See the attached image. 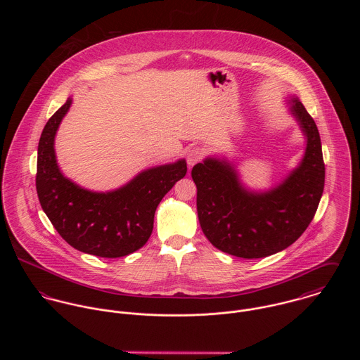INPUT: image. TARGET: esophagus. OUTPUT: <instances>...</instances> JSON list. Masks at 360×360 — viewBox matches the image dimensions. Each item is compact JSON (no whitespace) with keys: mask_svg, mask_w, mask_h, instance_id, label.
<instances>
[{"mask_svg":"<svg viewBox=\"0 0 360 360\" xmlns=\"http://www.w3.org/2000/svg\"><path fill=\"white\" fill-rule=\"evenodd\" d=\"M204 154H205L204 150L200 148V147L191 148V150L188 151V154H187V163H188V166H194L195 163H198L200 160H202Z\"/></svg>","mask_w":360,"mask_h":360,"instance_id":"1","label":"esophagus"}]
</instances>
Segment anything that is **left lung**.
<instances>
[{"instance_id": "8db88e82", "label": "left lung", "mask_w": 360, "mask_h": 360, "mask_svg": "<svg viewBox=\"0 0 360 360\" xmlns=\"http://www.w3.org/2000/svg\"><path fill=\"white\" fill-rule=\"evenodd\" d=\"M290 101L308 144L301 165L278 187L263 194L250 193L234 167L214 158L193 167L201 229L212 245L226 254L270 257L294 244L314 217L326 174L320 136L302 103Z\"/></svg>"}]
</instances>
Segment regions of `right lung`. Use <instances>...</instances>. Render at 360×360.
<instances>
[{
	"mask_svg": "<svg viewBox=\"0 0 360 360\" xmlns=\"http://www.w3.org/2000/svg\"><path fill=\"white\" fill-rule=\"evenodd\" d=\"M72 100L49 119L39 141L36 188L40 204L59 236L94 257H122L140 250L154 229L155 210L167 191L186 176L184 159L148 169L112 193H91L60 173L53 139Z\"/></svg>",
	"mask_w": 360,
	"mask_h": 360,
	"instance_id": "right-lung-1",
	"label": "right lung"
}]
</instances>
